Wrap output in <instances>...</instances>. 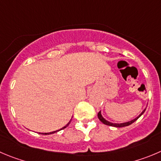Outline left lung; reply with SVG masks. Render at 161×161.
I'll list each match as a JSON object with an SVG mask.
<instances>
[{
  "mask_svg": "<svg viewBox=\"0 0 161 161\" xmlns=\"http://www.w3.org/2000/svg\"><path fill=\"white\" fill-rule=\"evenodd\" d=\"M145 109H146V108H145V109H144V110L142 111V112L141 113V114H140L138 115V116L136 117V118H134V119L131 120V121H127V122H123V123H112V122H110V121H107V120H106L104 118H103V115H102L101 111H99L98 114H97V118H98V119L100 120V121H101L103 123V124L106 125L114 126V127H118V128H121V127H125V126H128V125H130L133 124L134 121H136V120H137L138 118H140V117L144 113H145Z\"/></svg>",
  "mask_w": 161,
  "mask_h": 161,
  "instance_id": "obj_1",
  "label": "left lung"
}]
</instances>
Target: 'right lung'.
<instances>
[{"mask_svg": "<svg viewBox=\"0 0 161 161\" xmlns=\"http://www.w3.org/2000/svg\"><path fill=\"white\" fill-rule=\"evenodd\" d=\"M70 121H71V120H70ZM70 121H69L68 123H67V125H66L65 126H64V127H63V128H61L60 129V130H55V131H53V132H50V133H41V134H43V135H48V134H52V133H57V132H58V131H60V130H64V129H65V128H67V126L69 125V124H70Z\"/></svg>", "mask_w": 161, "mask_h": 161, "instance_id": "1", "label": "right lung"}]
</instances>
